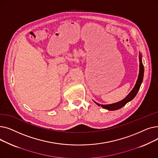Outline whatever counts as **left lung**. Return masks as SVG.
I'll return each mask as SVG.
<instances>
[{
    "instance_id": "1",
    "label": "left lung",
    "mask_w": 158,
    "mask_h": 158,
    "mask_svg": "<svg viewBox=\"0 0 158 158\" xmlns=\"http://www.w3.org/2000/svg\"><path fill=\"white\" fill-rule=\"evenodd\" d=\"M139 76H138V80L136 81V83L134 87V88L132 89L131 92L129 94V95L124 98L123 99L122 101L118 102L117 103H114V104H107V105H101L103 108L108 110L110 111H113V110H118L121 107H122L123 106H125L128 102L131 101V100L133 99L135 96L136 95L138 90L140 88L141 84L143 81V73H144V67H143V64L142 63V56L139 55ZM95 102V101H94ZM95 104H97L98 106H100V104L97 103L95 102Z\"/></svg>"
}]
</instances>
